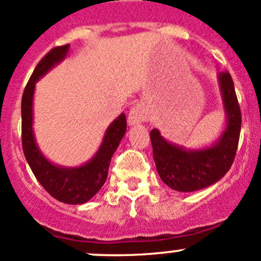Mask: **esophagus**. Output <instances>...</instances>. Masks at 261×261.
Returning <instances> with one entry per match:
<instances>
[{"label": "esophagus", "mask_w": 261, "mask_h": 261, "mask_svg": "<svg viewBox=\"0 0 261 261\" xmlns=\"http://www.w3.org/2000/svg\"><path fill=\"white\" fill-rule=\"evenodd\" d=\"M146 118H147V112L145 107L141 106V105H135V106L130 110V112H128L127 122L130 126L140 125V123L144 122Z\"/></svg>", "instance_id": "34e87169"}]
</instances>
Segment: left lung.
Masks as SVG:
<instances>
[{
  "instance_id": "1",
  "label": "left lung",
  "mask_w": 261,
  "mask_h": 261,
  "mask_svg": "<svg viewBox=\"0 0 261 261\" xmlns=\"http://www.w3.org/2000/svg\"><path fill=\"white\" fill-rule=\"evenodd\" d=\"M217 82L225 112V127L211 145L186 147L163 138L158 128L150 133L158 174L174 191L188 193L217 183L235 159L241 130L240 106L230 73H218Z\"/></svg>"
}]
</instances>
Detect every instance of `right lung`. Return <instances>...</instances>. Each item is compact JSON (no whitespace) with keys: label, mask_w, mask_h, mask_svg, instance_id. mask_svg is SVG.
<instances>
[{"label":"right lung","mask_w":261,"mask_h":261,"mask_svg":"<svg viewBox=\"0 0 261 261\" xmlns=\"http://www.w3.org/2000/svg\"><path fill=\"white\" fill-rule=\"evenodd\" d=\"M69 53V44L57 46L39 62L25 87L21 101L23 155L34 175L46 192L67 204H83L93 198L105 184L110 162L126 133V116L115 118L105 133L96 154L78 167H63L50 162L36 143L34 134V93L35 84L55 65L62 63Z\"/></svg>","instance_id":"obj_1"}]
</instances>
